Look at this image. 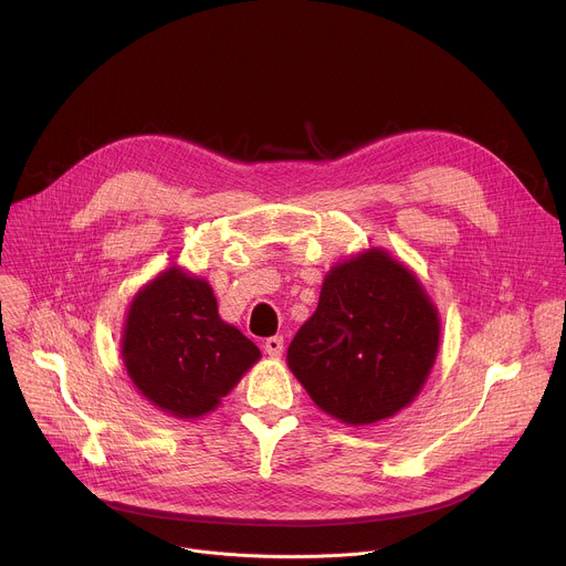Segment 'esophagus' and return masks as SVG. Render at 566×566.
<instances>
[{
	"instance_id": "obj_1",
	"label": "esophagus",
	"mask_w": 566,
	"mask_h": 566,
	"mask_svg": "<svg viewBox=\"0 0 566 566\" xmlns=\"http://www.w3.org/2000/svg\"><path fill=\"white\" fill-rule=\"evenodd\" d=\"M264 352H266L269 356H273V358H280L282 352H284V338H282V336L269 338V340L264 343Z\"/></svg>"
}]
</instances>
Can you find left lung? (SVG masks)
<instances>
[{
    "label": "left lung",
    "instance_id": "1",
    "mask_svg": "<svg viewBox=\"0 0 566 566\" xmlns=\"http://www.w3.org/2000/svg\"><path fill=\"white\" fill-rule=\"evenodd\" d=\"M439 340L441 317L421 280L374 247L325 275L286 363L322 412L371 426L419 396Z\"/></svg>",
    "mask_w": 566,
    "mask_h": 566
}]
</instances>
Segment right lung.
I'll list each match as a JSON object with an SVG mask.
<instances>
[{"mask_svg": "<svg viewBox=\"0 0 566 566\" xmlns=\"http://www.w3.org/2000/svg\"><path fill=\"white\" fill-rule=\"evenodd\" d=\"M120 356L140 396L177 419H201L260 358V349L219 317L203 277L172 264L129 302Z\"/></svg>", "mask_w": 566, "mask_h": 566, "instance_id": "obj_1", "label": "right lung"}]
</instances>
